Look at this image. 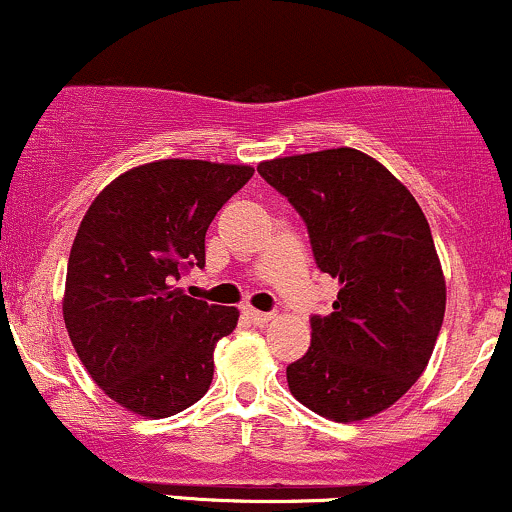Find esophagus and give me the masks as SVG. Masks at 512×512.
Segmentation results:
<instances>
[{"label": "esophagus", "mask_w": 512, "mask_h": 512, "mask_svg": "<svg viewBox=\"0 0 512 512\" xmlns=\"http://www.w3.org/2000/svg\"><path fill=\"white\" fill-rule=\"evenodd\" d=\"M245 316L250 318L255 325H262V323H269V320L274 318V313H262V311H257V308H245Z\"/></svg>", "instance_id": "esophagus-1"}]
</instances>
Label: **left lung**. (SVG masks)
Wrapping results in <instances>:
<instances>
[{
    "instance_id": "left-lung-1",
    "label": "left lung",
    "mask_w": 512,
    "mask_h": 512,
    "mask_svg": "<svg viewBox=\"0 0 512 512\" xmlns=\"http://www.w3.org/2000/svg\"><path fill=\"white\" fill-rule=\"evenodd\" d=\"M257 172L301 213L320 272L338 279L330 316L286 367L296 401L335 423L391 408L428 367L447 284L423 209L355 148L274 157Z\"/></svg>"
}]
</instances>
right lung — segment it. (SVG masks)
Returning a JSON list of instances; mask_svg holds the SVG:
<instances>
[{"mask_svg":"<svg viewBox=\"0 0 512 512\" xmlns=\"http://www.w3.org/2000/svg\"><path fill=\"white\" fill-rule=\"evenodd\" d=\"M255 167L155 160L119 174L84 213L67 260L63 318L84 369L111 401L143 418L194 406L235 306L184 296L204 267L206 230Z\"/></svg>","mask_w":512,"mask_h":512,"instance_id":"1","label":"right lung"}]
</instances>
